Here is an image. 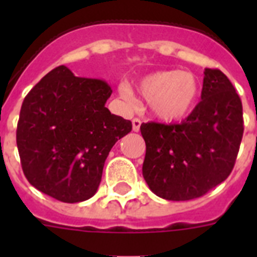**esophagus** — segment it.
Returning <instances> with one entry per match:
<instances>
[{
	"mask_svg": "<svg viewBox=\"0 0 257 257\" xmlns=\"http://www.w3.org/2000/svg\"><path fill=\"white\" fill-rule=\"evenodd\" d=\"M141 126V120L140 118H133L132 120V129L133 132H139Z\"/></svg>",
	"mask_w": 257,
	"mask_h": 257,
	"instance_id": "34e87169",
	"label": "esophagus"
}]
</instances>
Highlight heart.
Masks as SVG:
<instances>
[{"label":"heart","instance_id":"obj_1","mask_svg":"<svg viewBox=\"0 0 257 257\" xmlns=\"http://www.w3.org/2000/svg\"><path fill=\"white\" fill-rule=\"evenodd\" d=\"M136 88L148 102L153 117L165 122L184 120L195 110L201 97L199 78L191 72L157 70L140 78ZM118 92L125 101L132 102L133 90L128 84H121Z\"/></svg>","mask_w":257,"mask_h":257}]
</instances>
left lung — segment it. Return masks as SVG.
Wrapping results in <instances>:
<instances>
[{
  "instance_id": "1",
  "label": "left lung",
  "mask_w": 257,
  "mask_h": 257,
  "mask_svg": "<svg viewBox=\"0 0 257 257\" xmlns=\"http://www.w3.org/2000/svg\"><path fill=\"white\" fill-rule=\"evenodd\" d=\"M143 176L161 199L185 201L227 179L243 137V106L228 77L204 70L201 101L181 124H141Z\"/></svg>"
}]
</instances>
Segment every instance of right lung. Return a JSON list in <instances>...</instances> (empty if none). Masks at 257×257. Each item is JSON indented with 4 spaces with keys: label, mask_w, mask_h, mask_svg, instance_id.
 <instances>
[{
    "label": "right lung",
    "mask_w": 257,
    "mask_h": 257,
    "mask_svg": "<svg viewBox=\"0 0 257 257\" xmlns=\"http://www.w3.org/2000/svg\"><path fill=\"white\" fill-rule=\"evenodd\" d=\"M105 81L76 77L65 65L44 76L22 102L17 148L34 188L64 203L90 199L106 157L132 122L105 106Z\"/></svg>",
    "instance_id": "1"
}]
</instances>
